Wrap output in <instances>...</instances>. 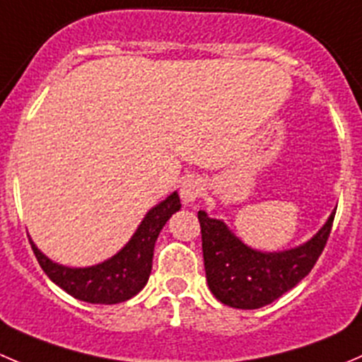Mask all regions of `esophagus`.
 I'll return each instance as SVG.
<instances>
[{
  "instance_id": "1",
  "label": "esophagus",
  "mask_w": 362,
  "mask_h": 362,
  "mask_svg": "<svg viewBox=\"0 0 362 362\" xmlns=\"http://www.w3.org/2000/svg\"><path fill=\"white\" fill-rule=\"evenodd\" d=\"M203 194V184L198 178H185L180 184V198L184 203H192Z\"/></svg>"
}]
</instances>
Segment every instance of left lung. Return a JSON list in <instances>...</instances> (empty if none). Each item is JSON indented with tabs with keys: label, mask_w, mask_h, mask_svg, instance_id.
I'll list each match as a JSON object with an SVG mask.
<instances>
[{
	"label": "left lung",
	"mask_w": 362,
	"mask_h": 362,
	"mask_svg": "<svg viewBox=\"0 0 362 362\" xmlns=\"http://www.w3.org/2000/svg\"><path fill=\"white\" fill-rule=\"evenodd\" d=\"M336 212L304 245L283 252H259L242 244L223 221L198 212L203 262L210 292L217 300L238 310H258L274 303L306 278L320 258Z\"/></svg>",
	"instance_id": "8db88e82"
}]
</instances>
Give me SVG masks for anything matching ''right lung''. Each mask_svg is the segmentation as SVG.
Masks as SVG:
<instances>
[{
  "mask_svg": "<svg viewBox=\"0 0 362 362\" xmlns=\"http://www.w3.org/2000/svg\"><path fill=\"white\" fill-rule=\"evenodd\" d=\"M180 210L177 192L153 206L134 237L118 255L107 262L88 269H69L45 258L30 240L38 265L52 283L65 290L74 299L90 304H118L141 292L152 272V258L156 240L171 214Z\"/></svg>",
  "mask_w": 362,
  "mask_h": 362,
  "instance_id": "right-lung-1",
  "label": "right lung"
}]
</instances>
